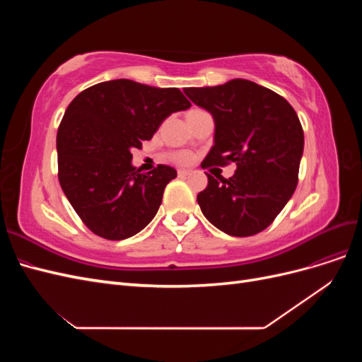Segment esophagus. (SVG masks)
Segmentation results:
<instances>
[{
	"instance_id": "34e87169",
	"label": "esophagus",
	"mask_w": 362,
	"mask_h": 362,
	"mask_svg": "<svg viewBox=\"0 0 362 362\" xmlns=\"http://www.w3.org/2000/svg\"><path fill=\"white\" fill-rule=\"evenodd\" d=\"M189 175H192V170H185V169H180L178 170V177H181V178L189 177Z\"/></svg>"
}]
</instances>
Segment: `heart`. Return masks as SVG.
Wrapping results in <instances>:
<instances>
[{"label": "heart", "instance_id": "heart-1", "mask_svg": "<svg viewBox=\"0 0 362 362\" xmlns=\"http://www.w3.org/2000/svg\"><path fill=\"white\" fill-rule=\"evenodd\" d=\"M169 158L173 163L180 164V166H185V164H190L193 161V154L189 151H177V152H172Z\"/></svg>", "mask_w": 362, "mask_h": 362}]
</instances>
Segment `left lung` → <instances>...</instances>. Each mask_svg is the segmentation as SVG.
Returning a JSON list of instances; mask_svg holds the SVG:
<instances>
[{
    "label": "left lung",
    "instance_id": "left-lung-1",
    "mask_svg": "<svg viewBox=\"0 0 362 362\" xmlns=\"http://www.w3.org/2000/svg\"><path fill=\"white\" fill-rule=\"evenodd\" d=\"M184 93L213 115L214 145L202 161L237 164L231 178L206 173L198 194L204 216L221 231L249 237L266 229L290 201L299 177L303 129L287 100L254 81L235 78Z\"/></svg>",
    "mask_w": 362,
    "mask_h": 362
}]
</instances>
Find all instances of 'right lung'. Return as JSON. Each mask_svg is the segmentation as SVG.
I'll return each mask as SVG.
<instances>
[{
  "instance_id": "right-lung-1",
  "label": "right lung",
  "mask_w": 362,
  "mask_h": 362,
  "mask_svg": "<svg viewBox=\"0 0 362 362\" xmlns=\"http://www.w3.org/2000/svg\"><path fill=\"white\" fill-rule=\"evenodd\" d=\"M190 105L177 87L125 78L95 84L74 98L57 131L59 181L93 234L124 240L154 218L177 170L158 164L140 173L131 164V149H140L164 119Z\"/></svg>"
}]
</instances>
